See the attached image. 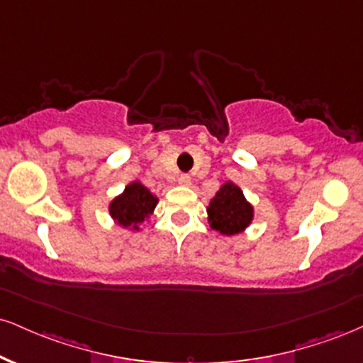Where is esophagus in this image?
<instances>
[{"label":"esophagus","mask_w":363,"mask_h":363,"mask_svg":"<svg viewBox=\"0 0 363 363\" xmlns=\"http://www.w3.org/2000/svg\"><path fill=\"white\" fill-rule=\"evenodd\" d=\"M191 181H193V179H191L189 174H181V176H179V184L181 186H189Z\"/></svg>","instance_id":"34e87169"}]
</instances>
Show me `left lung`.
<instances>
[{"label": "left lung", "mask_w": 363, "mask_h": 363, "mask_svg": "<svg viewBox=\"0 0 363 363\" xmlns=\"http://www.w3.org/2000/svg\"><path fill=\"white\" fill-rule=\"evenodd\" d=\"M208 215L213 230L223 235H235L250 225L253 208L243 198L238 186L226 182L209 203Z\"/></svg>", "instance_id": "left-lung-1"}]
</instances>
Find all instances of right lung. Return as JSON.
<instances>
[{
    "instance_id": "add662e5",
    "label": "right lung",
    "mask_w": 363,
    "mask_h": 363,
    "mask_svg": "<svg viewBox=\"0 0 363 363\" xmlns=\"http://www.w3.org/2000/svg\"><path fill=\"white\" fill-rule=\"evenodd\" d=\"M155 204L157 198L145 186L132 182L126 186L123 194L113 199L110 213L121 226H133V230H138V225L154 211Z\"/></svg>"
}]
</instances>
